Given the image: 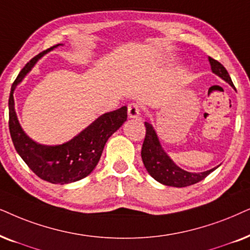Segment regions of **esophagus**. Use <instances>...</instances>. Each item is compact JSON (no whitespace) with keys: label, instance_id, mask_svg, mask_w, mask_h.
<instances>
[{"label":"esophagus","instance_id":"esophagus-1","mask_svg":"<svg viewBox=\"0 0 250 250\" xmlns=\"http://www.w3.org/2000/svg\"><path fill=\"white\" fill-rule=\"evenodd\" d=\"M127 112H128L129 118H138L139 115H140V112H141V105L139 104V103L133 102V103H131V104H128Z\"/></svg>","mask_w":250,"mask_h":250}]
</instances>
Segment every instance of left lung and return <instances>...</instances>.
Instances as JSON below:
<instances>
[{
  "mask_svg": "<svg viewBox=\"0 0 250 250\" xmlns=\"http://www.w3.org/2000/svg\"><path fill=\"white\" fill-rule=\"evenodd\" d=\"M209 62L211 64L212 72L216 73L217 76H219L226 83H229V85L233 86L232 79L229 77L228 70L218 61L213 60L211 57H209ZM145 125L146 137L141 149V157L148 173L155 180L160 181L161 184L167 185V186L187 187L203 180L204 178L216 168H211V170L204 171V172L200 173H192L187 172V171L177 167L170 160V157L164 153L163 149H162L153 126L149 124L148 122H145Z\"/></svg>",
  "mask_w": 250,
  "mask_h": 250,
  "instance_id": "8db88e82",
  "label": "left lung"
}]
</instances>
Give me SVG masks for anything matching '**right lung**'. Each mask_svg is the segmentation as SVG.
Instances as JSON below:
<instances>
[{"label":"right lung","instance_id":"right-lung-1","mask_svg":"<svg viewBox=\"0 0 250 250\" xmlns=\"http://www.w3.org/2000/svg\"><path fill=\"white\" fill-rule=\"evenodd\" d=\"M60 44L32 58L12 83L9 96V129L16 150L27 167L42 180L64 185L83 179L92 172L101 158L105 142L127 119V108L122 106L115 111L104 113L66 144L42 146L32 141L19 125L12 94L39 58Z\"/></svg>","mask_w":250,"mask_h":250}]
</instances>
